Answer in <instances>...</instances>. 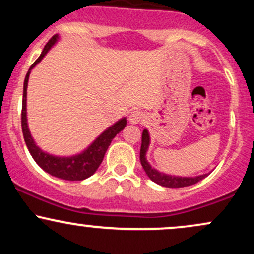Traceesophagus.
I'll use <instances>...</instances> for the list:
<instances>
[{"label":"esophagus","mask_w":254,"mask_h":254,"mask_svg":"<svg viewBox=\"0 0 254 254\" xmlns=\"http://www.w3.org/2000/svg\"><path fill=\"white\" fill-rule=\"evenodd\" d=\"M143 118H144V115L143 112H141V111H133V112L129 116V121L131 124L141 123V122L143 121Z\"/></svg>","instance_id":"1"}]
</instances>
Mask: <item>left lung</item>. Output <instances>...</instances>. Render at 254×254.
<instances>
[{
    "instance_id": "left-lung-1",
    "label": "left lung",
    "mask_w": 254,
    "mask_h": 254,
    "mask_svg": "<svg viewBox=\"0 0 254 254\" xmlns=\"http://www.w3.org/2000/svg\"><path fill=\"white\" fill-rule=\"evenodd\" d=\"M148 147H149V133L147 130H143L142 133V145H141V153H139V160H141L142 167L147 176L153 180L154 183L159 184V185L165 186V188H185V186L193 185L198 182L204 179V178L208 177V174H203V176L194 177V178H184V177H172L167 176V174L160 173L154 168H151V166L148 164V161L145 160V153H147Z\"/></svg>"
}]
</instances>
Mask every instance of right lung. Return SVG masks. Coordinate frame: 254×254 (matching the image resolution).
Instances as JSON below:
<instances>
[{
  "instance_id": "1",
  "label": "right lung",
  "mask_w": 254,
  "mask_h": 254,
  "mask_svg": "<svg viewBox=\"0 0 254 254\" xmlns=\"http://www.w3.org/2000/svg\"><path fill=\"white\" fill-rule=\"evenodd\" d=\"M58 36L55 34L54 37L49 40L48 44L45 45L44 50L42 52L38 60L31 65L28 69L27 74H26L25 82H24V95H22V110H21V127L22 133H24V138L27 145L28 150H30L32 157L34 161L37 162L39 167H42L44 171L48 172L51 176L60 178L63 180H83L87 178L93 176L98 167L103 162V159L106 153L107 148L111 144V141L115 138V136L118 132H121L127 125V119L122 118L117 123L113 124L109 129L105 130L100 136L93 142L92 144L87 148L83 153L78 154V155L70 156V157H58L52 156L50 154L44 153L39 147H37L34 143L33 138H32L30 130L27 127V118H26V94H27V83L28 77H30V72L34 66L37 65L43 57L48 54L50 50L51 46L57 42Z\"/></svg>"
}]
</instances>
